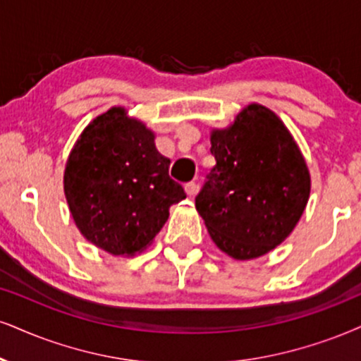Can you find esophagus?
<instances>
[{"instance_id": "esophagus-1", "label": "esophagus", "mask_w": 361, "mask_h": 361, "mask_svg": "<svg viewBox=\"0 0 361 361\" xmlns=\"http://www.w3.org/2000/svg\"><path fill=\"white\" fill-rule=\"evenodd\" d=\"M185 192H188V195L189 197H194L195 194H197V190H199V185L195 184V182H188V184H185Z\"/></svg>"}]
</instances>
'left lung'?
Wrapping results in <instances>:
<instances>
[{
	"instance_id": "8db88e82",
	"label": "left lung",
	"mask_w": 361,
	"mask_h": 361,
	"mask_svg": "<svg viewBox=\"0 0 361 361\" xmlns=\"http://www.w3.org/2000/svg\"><path fill=\"white\" fill-rule=\"evenodd\" d=\"M216 166L195 209L222 252L256 259L278 247L303 216L311 177L283 120L249 104L226 128L211 130Z\"/></svg>"
}]
</instances>
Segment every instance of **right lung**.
I'll return each instance as SVG.
<instances>
[{"label":"right lung","mask_w":361,"mask_h":361,"mask_svg":"<svg viewBox=\"0 0 361 361\" xmlns=\"http://www.w3.org/2000/svg\"><path fill=\"white\" fill-rule=\"evenodd\" d=\"M169 166L155 133L127 109L112 106L93 118L63 173L70 214L83 238L112 256L130 257L149 247L172 204L185 199Z\"/></svg>","instance_id":"right-lung-1"}]
</instances>
